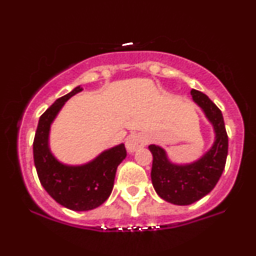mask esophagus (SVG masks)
<instances>
[{"instance_id":"esophagus-1","label":"esophagus","mask_w":256,"mask_h":256,"mask_svg":"<svg viewBox=\"0 0 256 256\" xmlns=\"http://www.w3.org/2000/svg\"><path fill=\"white\" fill-rule=\"evenodd\" d=\"M148 144V138L143 134H134L128 136L126 140V149L128 152H134L137 149L142 148Z\"/></svg>"}]
</instances>
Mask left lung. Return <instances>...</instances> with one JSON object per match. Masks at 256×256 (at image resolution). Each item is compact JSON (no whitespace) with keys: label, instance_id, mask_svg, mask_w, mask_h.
I'll use <instances>...</instances> for the list:
<instances>
[{"label":"left lung","instance_id":"8db88e82","mask_svg":"<svg viewBox=\"0 0 256 256\" xmlns=\"http://www.w3.org/2000/svg\"><path fill=\"white\" fill-rule=\"evenodd\" d=\"M190 94L216 131V142L212 148L196 162L179 166L170 162L162 148L149 146L152 154V186L161 198L178 206L192 204L212 192L225 168L228 149L222 110L201 91L192 89Z\"/></svg>","mask_w":256,"mask_h":256}]
</instances>
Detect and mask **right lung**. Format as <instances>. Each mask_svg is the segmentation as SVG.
Wrapping results in <instances>:
<instances>
[{
    "label": "right lung",
    "instance_id": "obj_1",
    "mask_svg": "<svg viewBox=\"0 0 256 256\" xmlns=\"http://www.w3.org/2000/svg\"><path fill=\"white\" fill-rule=\"evenodd\" d=\"M80 86L58 98L40 116L34 140V161L40 184L58 204L72 210H90L110 198L118 166L126 158L124 144L98 155L83 166H66L52 156L48 146L49 128L64 102Z\"/></svg>",
    "mask_w": 256,
    "mask_h": 256
}]
</instances>
